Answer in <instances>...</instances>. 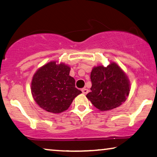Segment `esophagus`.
<instances>
[{
	"label": "esophagus",
	"mask_w": 157,
	"mask_h": 157,
	"mask_svg": "<svg viewBox=\"0 0 157 157\" xmlns=\"http://www.w3.org/2000/svg\"><path fill=\"white\" fill-rule=\"evenodd\" d=\"M82 93L84 94H86L89 92V90H88L87 89H86V88H83L82 89Z\"/></svg>",
	"instance_id": "esophagus-1"
}]
</instances>
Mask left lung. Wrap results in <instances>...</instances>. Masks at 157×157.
<instances>
[{
	"label": "left lung",
	"mask_w": 157,
	"mask_h": 157,
	"mask_svg": "<svg viewBox=\"0 0 157 157\" xmlns=\"http://www.w3.org/2000/svg\"><path fill=\"white\" fill-rule=\"evenodd\" d=\"M92 86L86 94L91 103L100 111H108L126 101L131 90L128 76L114 61L109 65L94 66L91 72Z\"/></svg>",
	"instance_id": "8db88e82"
}]
</instances>
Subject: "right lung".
I'll use <instances>...</instances> for the list:
<instances>
[{
    "mask_svg": "<svg viewBox=\"0 0 157 157\" xmlns=\"http://www.w3.org/2000/svg\"><path fill=\"white\" fill-rule=\"evenodd\" d=\"M71 67L57 61L40 67L31 83L32 96L47 112L59 114L68 110L75 97L82 93L75 88V81L70 76Z\"/></svg>",
    "mask_w": 157,
    "mask_h": 157,
    "instance_id": "right-lung-1",
    "label": "right lung"
}]
</instances>
